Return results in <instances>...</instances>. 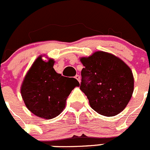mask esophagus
Listing matches in <instances>:
<instances>
[{
	"instance_id": "1",
	"label": "esophagus",
	"mask_w": 150,
	"mask_h": 150,
	"mask_svg": "<svg viewBox=\"0 0 150 150\" xmlns=\"http://www.w3.org/2000/svg\"><path fill=\"white\" fill-rule=\"evenodd\" d=\"M74 77H75V79H76V80H78V82H80V76H79V75H76Z\"/></svg>"
}]
</instances>
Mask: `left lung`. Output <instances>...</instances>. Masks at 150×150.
<instances>
[{
    "instance_id": "obj_1",
    "label": "left lung",
    "mask_w": 150,
    "mask_h": 150,
    "mask_svg": "<svg viewBox=\"0 0 150 150\" xmlns=\"http://www.w3.org/2000/svg\"><path fill=\"white\" fill-rule=\"evenodd\" d=\"M80 90L88 99L91 107L100 115H117L126 108L134 91L131 69L117 56L97 51L80 59Z\"/></svg>"
}]
</instances>
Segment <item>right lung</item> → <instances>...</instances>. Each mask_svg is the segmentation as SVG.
Returning a JSON list of instances; mask_svg holds the SVG:
<instances>
[{
    "label": "right lung",
    "mask_w": 150,
    "mask_h": 150,
    "mask_svg": "<svg viewBox=\"0 0 150 150\" xmlns=\"http://www.w3.org/2000/svg\"><path fill=\"white\" fill-rule=\"evenodd\" d=\"M54 60L36 59L24 77L21 88L22 98L27 108L39 117L52 119L65 107L71 91L79 86L74 78L57 74L53 68Z\"/></svg>",
    "instance_id": "obj_1"
}]
</instances>
